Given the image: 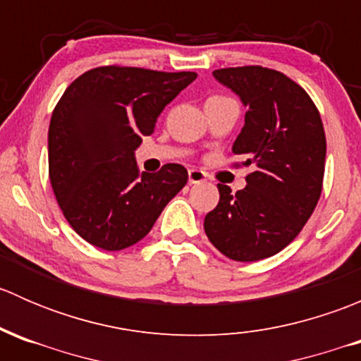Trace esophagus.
<instances>
[{"label":"esophagus","mask_w":361,"mask_h":361,"mask_svg":"<svg viewBox=\"0 0 361 361\" xmlns=\"http://www.w3.org/2000/svg\"><path fill=\"white\" fill-rule=\"evenodd\" d=\"M206 181V173L201 169H190L188 171V183L190 185H197Z\"/></svg>","instance_id":"1"}]
</instances>
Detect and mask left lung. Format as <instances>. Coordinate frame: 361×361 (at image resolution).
<instances>
[{
	"label": "left lung",
	"instance_id": "1",
	"mask_svg": "<svg viewBox=\"0 0 361 361\" xmlns=\"http://www.w3.org/2000/svg\"><path fill=\"white\" fill-rule=\"evenodd\" d=\"M213 76L246 106L232 154L255 171L235 194L218 185L220 202L204 218V231L225 257L257 262L286 248L314 211L325 174V129L307 92L276 69L224 68Z\"/></svg>",
	"mask_w": 361,
	"mask_h": 361
}]
</instances>
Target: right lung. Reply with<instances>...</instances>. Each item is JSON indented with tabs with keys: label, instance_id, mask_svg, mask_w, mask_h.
I'll list each match as a JSON object with an SVG mask.
<instances>
[{
	"label": "right lung",
	"instance_id": "obj_1",
	"mask_svg": "<svg viewBox=\"0 0 361 361\" xmlns=\"http://www.w3.org/2000/svg\"><path fill=\"white\" fill-rule=\"evenodd\" d=\"M197 73L101 66L64 90L49 127V176L73 231L90 245L118 251L152 231L187 185L180 164L140 173L134 152L164 108Z\"/></svg>",
	"mask_w": 361,
	"mask_h": 361
}]
</instances>
